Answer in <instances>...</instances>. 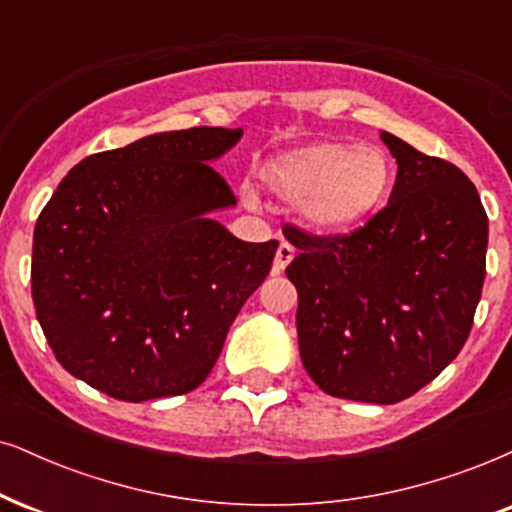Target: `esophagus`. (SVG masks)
Returning <instances> with one entry per match:
<instances>
[{"label": "esophagus", "mask_w": 512, "mask_h": 512, "mask_svg": "<svg viewBox=\"0 0 512 512\" xmlns=\"http://www.w3.org/2000/svg\"><path fill=\"white\" fill-rule=\"evenodd\" d=\"M293 257H295V248H293V245H290V243H281V245H278L276 257H274V274H281V271L286 269L290 262H293Z\"/></svg>", "instance_id": "34e87169"}]
</instances>
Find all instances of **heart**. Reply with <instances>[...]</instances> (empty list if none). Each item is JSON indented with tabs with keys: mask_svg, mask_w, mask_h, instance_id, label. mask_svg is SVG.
Listing matches in <instances>:
<instances>
[{
	"mask_svg": "<svg viewBox=\"0 0 512 512\" xmlns=\"http://www.w3.org/2000/svg\"><path fill=\"white\" fill-rule=\"evenodd\" d=\"M264 186L300 203L316 234H345L368 222L390 198L394 163L385 148L347 141H312L278 153L262 167Z\"/></svg>",
	"mask_w": 512,
	"mask_h": 512,
	"instance_id": "1",
	"label": "heart"
}]
</instances>
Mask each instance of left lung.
Masks as SVG:
<instances>
[{
    "instance_id": "8db88e82",
    "label": "left lung",
    "mask_w": 512,
    "mask_h": 512,
    "mask_svg": "<svg viewBox=\"0 0 512 512\" xmlns=\"http://www.w3.org/2000/svg\"><path fill=\"white\" fill-rule=\"evenodd\" d=\"M397 160L387 208L349 236L290 226L297 342L331 397L397 404L444 371L468 340L487 267L489 219L475 184L380 132Z\"/></svg>"
}]
</instances>
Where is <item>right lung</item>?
<instances>
[{
  "label": "right lung",
  "instance_id": "add662e5",
  "mask_svg": "<svg viewBox=\"0 0 512 512\" xmlns=\"http://www.w3.org/2000/svg\"><path fill=\"white\" fill-rule=\"evenodd\" d=\"M243 129L160 132L96 153L63 177L32 238V302L70 375L122 401L203 383L278 241L245 243L210 163Z\"/></svg>",
  "mask_w": 512,
  "mask_h": 512
}]
</instances>
